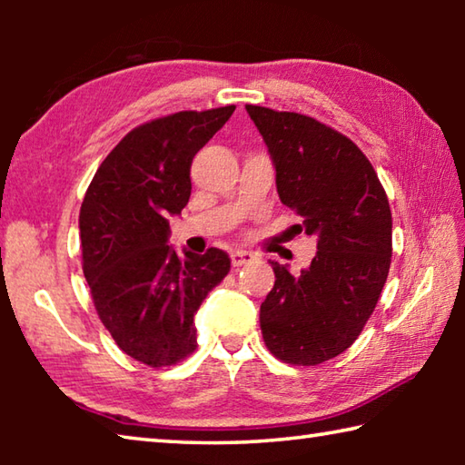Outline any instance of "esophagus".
Segmentation results:
<instances>
[{
	"label": "esophagus",
	"mask_w": 465,
	"mask_h": 465,
	"mask_svg": "<svg viewBox=\"0 0 465 465\" xmlns=\"http://www.w3.org/2000/svg\"><path fill=\"white\" fill-rule=\"evenodd\" d=\"M232 264L233 266H243V264H250V262H254V254H252V252H246V250H233L232 252Z\"/></svg>",
	"instance_id": "34e87169"
}]
</instances>
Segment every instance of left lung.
<instances>
[{
	"label": "left lung",
	"instance_id": "left-lung-1",
	"mask_svg": "<svg viewBox=\"0 0 465 465\" xmlns=\"http://www.w3.org/2000/svg\"><path fill=\"white\" fill-rule=\"evenodd\" d=\"M277 170L282 204L316 235L310 269L271 262L261 305L266 349L291 365H320L357 341L391 262V211L371 162L342 133L312 116L246 106Z\"/></svg>",
	"mask_w": 465,
	"mask_h": 465
}]
</instances>
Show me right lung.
Masks as SVG:
<instances>
[{"instance_id": "add662e5", "label": "right lung", "mask_w": 465, "mask_h": 465, "mask_svg": "<svg viewBox=\"0 0 465 465\" xmlns=\"http://www.w3.org/2000/svg\"><path fill=\"white\" fill-rule=\"evenodd\" d=\"M233 110H183L139 124L100 163L84 196L82 261L94 308L119 349L149 367L194 352V313L230 272L219 248L178 256L168 215L186 207L193 157Z\"/></svg>"}]
</instances>
